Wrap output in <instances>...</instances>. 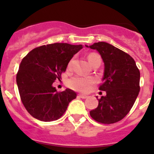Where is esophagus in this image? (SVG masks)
<instances>
[{
  "label": "esophagus",
  "mask_w": 154,
  "mask_h": 154,
  "mask_svg": "<svg viewBox=\"0 0 154 154\" xmlns=\"http://www.w3.org/2000/svg\"><path fill=\"white\" fill-rule=\"evenodd\" d=\"M78 97H81V98H83V99H86L88 97V96L85 95V94H78Z\"/></svg>",
  "instance_id": "34e87169"
}]
</instances>
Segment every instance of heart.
Instances as JSON below:
<instances>
[{
	"mask_svg": "<svg viewBox=\"0 0 154 154\" xmlns=\"http://www.w3.org/2000/svg\"><path fill=\"white\" fill-rule=\"evenodd\" d=\"M88 60L89 62L90 65H92L97 61L100 62V56L97 54L91 53L88 55ZM73 61L74 60L71 59L68 63L67 68L70 69L72 67ZM96 80L94 77H81V76H74V77H71L68 80V86L73 90L75 91H80V92H88L91 90V87L95 83Z\"/></svg>",
	"mask_w": 154,
	"mask_h": 154,
	"instance_id": "heart-1",
	"label": "heart"
}]
</instances>
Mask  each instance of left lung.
<instances>
[{
    "label": "left lung",
    "mask_w": 154,
    "mask_h": 154,
    "mask_svg": "<svg viewBox=\"0 0 154 154\" xmlns=\"http://www.w3.org/2000/svg\"><path fill=\"white\" fill-rule=\"evenodd\" d=\"M89 48L97 50L104 63L99 89L106 92L98 99V106L90 111V116L99 123H116L128 114L137 98L140 71L133 57L112 45L100 42Z\"/></svg>",
    "instance_id": "1"
}]
</instances>
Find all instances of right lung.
I'll use <instances>...</instances> for the list:
<instances>
[{
	"label": "right lung",
	"mask_w": 154,
	"mask_h": 154,
	"mask_svg": "<svg viewBox=\"0 0 154 154\" xmlns=\"http://www.w3.org/2000/svg\"><path fill=\"white\" fill-rule=\"evenodd\" d=\"M83 45L54 43L34 48L23 58L16 75L21 102L27 111L42 122L60 119L77 94L66 88L57 91L53 83L60 80L68 63Z\"/></svg>",
	"instance_id": "right-lung-1"
}]
</instances>
